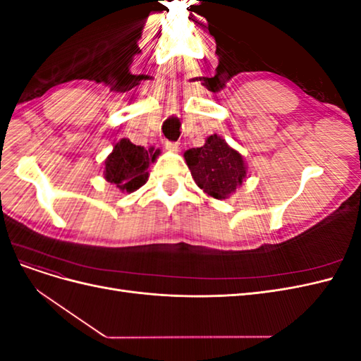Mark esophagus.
<instances>
[{
    "label": "esophagus",
    "mask_w": 361,
    "mask_h": 361,
    "mask_svg": "<svg viewBox=\"0 0 361 361\" xmlns=\"http://www.w3.org/2000/svg\"><path fill=\"white\" fill-rule=\"evenodd\" d=\"M166 149L170 152H179V143H174V141H166Z\"/></svg>",
    "instance_id": "obj_1"
}]
</instances>
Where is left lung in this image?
<instances>
[{
	"label": "left lung",
	"instance_id": "obj_1",
	"mask_svg": "<svg viewBox=\"0 0 361 361\" xmlns=\"http://www.w3.org/2000/svg\"><path fill=\"white\" fill-rule=\"evenodd\" d=\"M183 157L199 188L214 199H227L245 179L243 155L216 134L207 137L202 147L185 152Z\"/></svg>",
	"mask_w": 361,
	"mask_h": 361
}]
</instances>
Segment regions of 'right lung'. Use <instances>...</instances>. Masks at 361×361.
<instances>
[{
  "instance_id": "add662e5",
  "label": "right lung",
  "mask_w": 361,
  "mask_h": 361,
  "mask_svg": "<svg viewBox=\"0 0 361 361\" xmlns=\"http://www.w3.org/2000/svg\"><path fill=\"white\" fill-rule=\"evenodd\" d=\"M159 150L150 154L145 147L135 146L128 138H122L105 159L104 176L106 182L114 183L120 191L133 192L143 187L149 178V166Z\"/></svg>"
}]
</instances>
